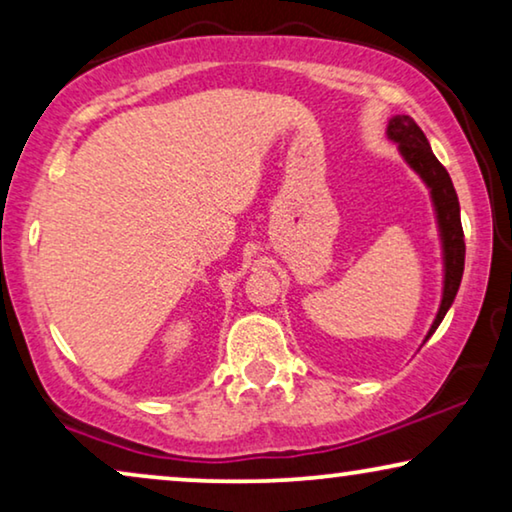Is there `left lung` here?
<instances>
[{
	"label": "left lung",
	"instance_id": "1",
	"mask_svg": "<svg viewBox=\"0 0 512 512\" xmlns=\"http://www.w3.org/2000/svg\"><path fill=\"white\" fill-rule=\"evenodd\" d=\"M387 139L398 146V153H401L405 165H408L410 170L424 181V186L429 188L433 216H436L440 256H443V293H440L436 319H433L429 333L424 335L426 342L433 333H436L440 321L445 319L447 310L452 307L461 284V275H464L466 242L464 230H461L459 198L452 186L450 174H447L445 167L440 165V160L433 156L429 139H426L422 128H419L410 116H391L387 125Z\"/></svg>",
	"mask_w": 512,
	"mask_h": 512
}]
</instances>
